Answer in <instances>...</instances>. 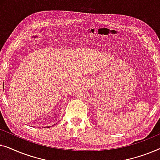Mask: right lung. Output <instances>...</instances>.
I'll list each match as a JSON object with an SVG mask.
<instances>
[{
	"label": "right lung",
	"mask_w": 160,
	"mask_h": 160,
	"mask_svg": "<svg viewBox=\"0 0 160 160\" xmlns=\"http://www.w3.org/2000/svg\"><path fill=\"white\" fill-rule=\"evenodd\" d=\"M32 37H34V38H36V37H38V36H32ZM47 128H50V127H47Z\"/></svg>",
	"instance_id": "add662e5"
}]
</instances>
